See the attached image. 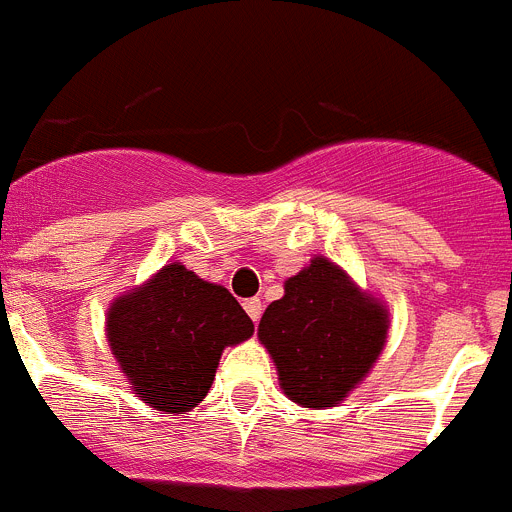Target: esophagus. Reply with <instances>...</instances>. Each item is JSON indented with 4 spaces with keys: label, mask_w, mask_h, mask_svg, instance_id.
Masks as SVG:
<instances>
[{
    "label": "esophagus",
    "mask_w": 512,
    "mask_h": 512,
    "mask_svg": "<svg viewBox=\"0 0 512 512\" xmlns=\"http://www.w3.org/2000/svg\"><path fill=\"white\" fill-rule=\"evenodd\" d=\"M243 307H246L248 318H251L253 323H259L261 310H264V305H261V300H256V297H253V300H246V302H243Z\"/></svg>",
    "instance_id": "obj_1"
}]
</instances>
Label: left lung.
I'll list each match as a JSON object with an SVG mask.
<instances>
[{"mask_svg":"<svg viewBox=\"0 0 512 512\" xmlns=\"http://www.w3.org/2000/svg\"><path fill=\"white\" fill-rule=\"evenodd\" d=\"M390 315L346 271L315 256L266 307L259 341L277 366L284 395L302 408H336L372 372Z\"/></svg>","mask_w":512,"mask_h":512,"instance_id":"8db88e82","label":"left lung"}]
</instances>
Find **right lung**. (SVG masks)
<instances>
[{"mask_svg": "<svg viewBox=\"0 0 512 512\" xmlns=\"http://www.w3.org/2000/svg\"><path fill=\"white\" fill-rule=\"evenodd\" d=\"M253 336V323L220 284L179 261L117 297L107 341L133 392L164 413H189L205 400L225 346Z\"/></svg>", "mask_w": 512, "mask_h": 512, "instance_id": "obj_1", "label": "right lung"}]
</instances>
